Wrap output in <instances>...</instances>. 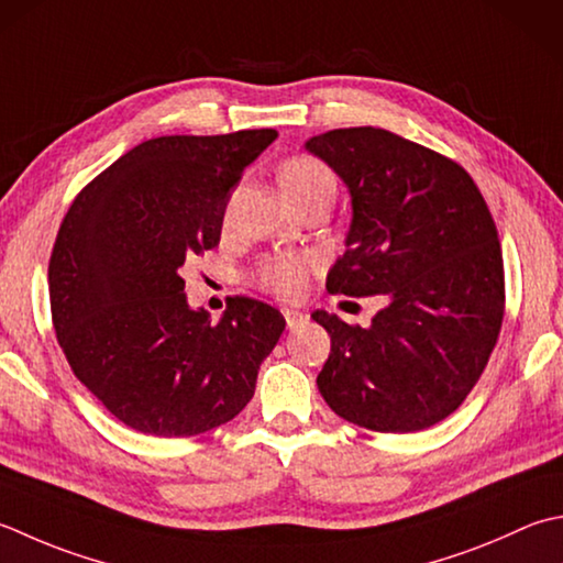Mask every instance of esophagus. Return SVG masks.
Masks as SVG:
<instances>
[{"mask_svg":"<svg viewBox=\"0 0 563 563\" xmlns=\"http://www.w3.org/2000/svg\"><path fill=\"white\" fill-rule=\"evenodd\" d=\"M283 317H285V324H288L290 329L302 327V324H307V319H310V314L302 310H283Z\"/></svg>","mask_w":563,"mask_h":563,"instance_id":"1","label":"esophagus"}]
</instances>
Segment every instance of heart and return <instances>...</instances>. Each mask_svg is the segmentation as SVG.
<instances>
[{
  "mask_svg": "<svg viewBox=\"0 0 563 563\" xmlns=\"http://www.w3.org/2000/svg\"><path fill=\"white\" fill-rule=\"evenodd\" d=\"M278 183L283 192L290 200H302L322 187H334V178L322 163L310 156H295L285 161L278 168ZM312 261L307 256H292V253H278L261 263L256 280L261 288H266L280 297H297L310 278Z\"/></svg>",
  "mask_w": 563,
  "mask_h": 563,
  "instance_id": "b5f03b06",
  "label": "heart"
}]
</instances>
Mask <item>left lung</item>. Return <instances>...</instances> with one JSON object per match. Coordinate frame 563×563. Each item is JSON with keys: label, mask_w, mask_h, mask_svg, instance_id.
<instances>
[{"label": "left lung", "mask_w": 563, "mask_h": 563, "mask_svg": "<svg viewBox=\"0 0 563 563\" xmlns=\"http://www.w3.org/2000/svg\"><path fill=\"white\" fill-rule=\"evenodd\" d=\"M305 151L351 197L346 253L327 290L388 300L368 327L312 312L332 336L319 393L373 432L442 422L481 378L503 324V253L486 200L459 163L385 129H334Z\"/></svg>", "instance_id": "left-lung-1"}]
</instances>
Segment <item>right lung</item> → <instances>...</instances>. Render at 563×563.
<instances>
[{"label": "right lung", "instance_id": "1", "mask_svg": "<svg viewBox=\"0 0 563 563\" xmlns=\"http://www.w3.org/2000/svg\"><path fill=\"white\" fill-rule=\"evenodd\" d=\"M275 139L249 129L143 141L63 219L48 266L55 336L77 380L136 432L202 434L253 398L283 314L236 297L212 324L187 302L180 271L219 244L231 192Z\"/></svg>", "mask_w": 563, "mask_h": 563}]
</instances>
